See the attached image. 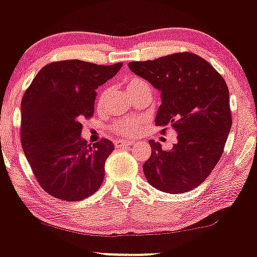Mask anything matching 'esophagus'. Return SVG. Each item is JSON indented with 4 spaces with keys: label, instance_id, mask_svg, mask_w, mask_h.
<instances>
[{
    "label": "esophagus",
    "instance_id": "obj_1",
    "mask_svg": "<svg viewBox=\"0 0 257 257\" xmlns=\"http://www.w3.org/2000/svg\"><path fill=\"white\" fill-rule=\"evenodd\" d=\"M113 144L117 149H119V147H131L133 145V143H131V141H124V140H114Z\"/></svg>",
    "mask_w": 257,
    "mask_h": 257
}]
</instances>
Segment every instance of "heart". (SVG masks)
<instances>
[{"mask_svg": "<svg viewBox=\"0 0 257 257\" xmlns=\"http://www.w3.org/2000/svg\"><path fill=\"white\" fill-rule=\"evenodd\" d=\"M147 83L145 81H143V79L140 78H128L125 79L124 85L126 93L129 94V95H134L137 91L140 89L141 87H144V85H146ZM106 96H107V90H102L101 94H100L99 99H98V107H101L102 105H104L105 102V99ZM141 124H143V120L140 118H137V117H132V118H125V119H122V120H118L117 123H114L113 125H112V129H113L114 132L118 133L120 135H125V137H129V135H133V134H137L139 132V129L141 128Z\"/></svg>", "mask_w": 257, "mask_h": 257, "instance_id": "obj_1", "label": "heart"}]
</instances>
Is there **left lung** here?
Here are the masks:
<instances>
[{"label": "left lung", "instance_id": "left-lung-1", "mask_svg": "<svg viewBox=\"0 0 257 257\" xmlns=\"http://www.w3.org/2000/svg\"><path fill=\"white\" fill-rule=\"evenodd\" d=\"M129 69L161 91L155 122L166 133L173 126L178 143L162 150L150 140L151 156L144 173L153 187L167 193L193 190L208 178L222 156L231 131L229 94L225 79L193 53L132 61Z\"/></svg>", "mask_w": 257, "mask_h": 257}]
</instances>
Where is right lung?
Segmentation results:
<instances>
[{
    "label": "right lung",
    "mask_w": 257,
    "mask_h": 257,
    "mask_svg": "<svg viewBox=\"0 0 257 257\" xmlns=\"http://www.w3.org/2000/svg\"><path fill=\"white\" fill-rule=\"evenodd\" d=\"M122 65L54 61L40 70L23 96V150L38 184L55 198L85 199L101 186L114 146L107 139L87 144L81 120L93 116L95 90Z\"/></svg>",
    "instance_id": "obj_1"
}]
</instances>
